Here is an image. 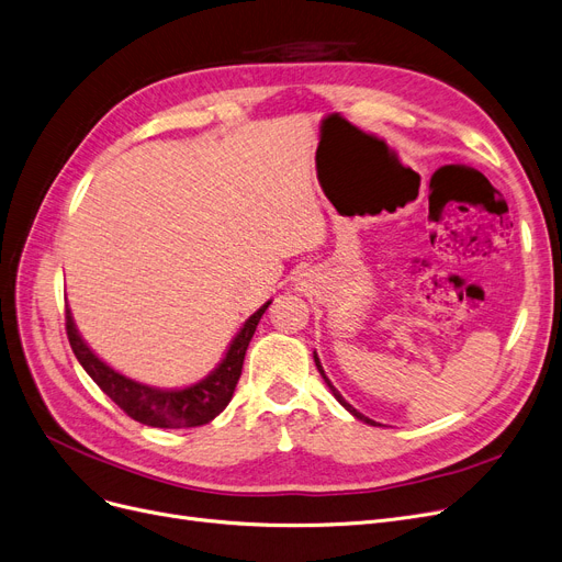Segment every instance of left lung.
Masks as SVG:
<instances>
[{
	"mask_svg": "<svg viewBox=\"0 0 562 562\" xmlns=\"http://www.w3.org/2000/svg\"><path fill=\"white\" fill-rule=\"evenodd\" d=\"M314 362H316V370H319V372H322L324 381H326V383H328V387L333 390V395H335V400H337V402H339L341 406H345V408H347V411L351 413V416H356L358 420H362V423H368V425H374V420H370V418H364V416H362V413H358V411H356V408H353V406H351V404H349V402H347L345 397H341V395L337 393V390H335V385H333V383L328 381V376H326V372H324V368H322V362H319V358H316V353H314Z\"/></svg>",
	"mask_w": 562,
	"mask_h": 562,
	"instance_id": "8db88e82",
	"label": "left lung"
}]
</instances>
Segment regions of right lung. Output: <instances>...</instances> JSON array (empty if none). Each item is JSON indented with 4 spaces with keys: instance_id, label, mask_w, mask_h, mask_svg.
<instances>
[{
    "instance_id": "add662e5",
    "label": "right lung",
    "mask_w": 562,
    "mask_h": 562,
    "mask_svg": "<svg viewBox=\"0 0 562 562\" xmlns=\"http://www.w3.org/2000/svg\"><path fill=\"white\" fill-rule=\"evenodd\" d=\"M268 305H271V301L261 305L250 319L243 324V328L229 345L223 362L217 364L206 379L183 390L151 387L114 372L110 364H105L85 345V339L80 337L76 324H72L70 310H66V335L70 341V349L80 360L85 372L121 411L126 413V416L149 427H165V429L200 427L211 423L217 413H223L225 406L232 402L234 387L240 379L243 360H246L248 345Z\"/></svg>"
}]
</instances>
